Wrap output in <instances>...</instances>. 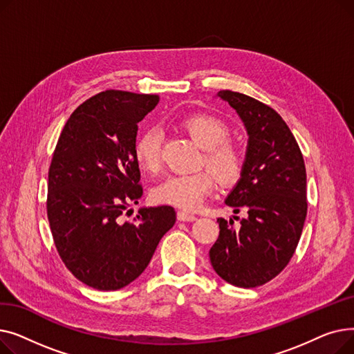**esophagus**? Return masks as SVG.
Returning a JSON list of instances; mask_svg holds the SVG:
<instances>
[{"instance_id":"obj_1","label":"esophagus","mask_w":354,"mask_h":354,"mask_svg":"<svg viewBox=\"0 0 354 354\" xmlns=\"http://www.w3.org/2000/svg\"><path fill=\"white\" fill-rule=\"evenodd\" d=\"M178 219L183 221V222H192L196 219L195 215L189 214V212H185V211H178Z\"/></svg>"}]
</instances>
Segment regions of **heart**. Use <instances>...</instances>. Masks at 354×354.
<instances>
[{"instance_id":"1","label":"heart","mask_w":354,"mask_h":354,"mask_svg":"<svg viewBox=\"0 0 354 354\" xmlns=\"http://www.w3.org/2000/svg\"><path fill=\"white\" fill-rule=\"evenodd\" d=\"M192 140L205 152L203 163L219 178L221 182H235L244 169V153L228 140V124L215 116L199 113L180 122ZM162 132L158 127H146L135 143V158L142 169L156 172L160 166ZM212 171V172H213ZM210 171L195 174H176L165 178L152 191V199L163 205H174L194 211L202 205L215 188V176Z\"/></svg>"}]
</instances>
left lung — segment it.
I'll return each mask as SVG.
<instances>
[{"instance_id": "1", "label": "left lung", "mask_w": 354, "mask_h": 354, "mask_svg": "<svg viewBox=\"0 0 354 354\" xmlns=\"http://www.w3.org/2000/svg\"><path fill=\"white\" fill-rule=\"evenodd\" d=\"M248 133L244 169L225 203L248 216L218 218L219 236L209 250L216 274L227 283L254 288L280 274L299 244L307 215V176L290 127L270 106L231 90L218 91ZM235 218V216H234Z\"/></svg>"}]
</instances>
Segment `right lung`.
I'll return each instance as SVG.
<instances>
[{
	"mask_svg": "<svg viewBox=\"0 0 354 354\" xmlns=\"http://www.w3.org/2000/svg\"><path fill=\"white\" fill-rule=\"evenodd\" d=\"M158 102L156 95L102 91L73 111L53 153L47 216L54 244L91 288L113 291L135 281L176 221L167 205L140 208L133 222L122 218L143 194L138 123Z\"/></svg>",
	"mask_w": 354,
	"mask_h": 354,
	"instance_id": "1",
	"label": "right lung"
}]
</instances>
